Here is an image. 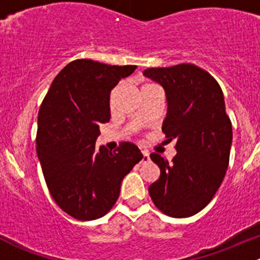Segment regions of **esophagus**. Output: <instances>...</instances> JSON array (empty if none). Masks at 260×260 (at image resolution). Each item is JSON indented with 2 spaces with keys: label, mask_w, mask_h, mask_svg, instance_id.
I'll return each instance as SVG.
<instances>
[{
  "label": "esophagus",
  "mask_w": 260,
  "mask_h": 260,
  "mask_svg": "<svg viewBox=\"0 0 260 260\" xmlns=\"http://www.w3.org/2000/svg\"><path fill=\"white\" fill-rule=\"evenodd\" d=\"M142 162H148L149 161V153L147 151H142Z\"/></svg>",
  "instance_id": "34e87169"
}]
</instances>
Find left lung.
Wrapping results in <instances>:
<instances>
[{"label": "left lung", "instance_id": "8db88e82", "mask_svg": "<svg viewBox=\"0 0 260 260\" xmlns=\"http://www.w3.org/2000/svg\"><path fill=\"white\" fill-rule=\"evenodd\" d=\"M143 75L164 88L167 114L162 132L176 140L177 151L171 164L151 154L161 175L149 186V195L169 216H192L210 203L229 165L233 128L221 88L192 64L149 68Z\"/></svg>", "mask_w": 260, "mask_h": 260}]
</instances>
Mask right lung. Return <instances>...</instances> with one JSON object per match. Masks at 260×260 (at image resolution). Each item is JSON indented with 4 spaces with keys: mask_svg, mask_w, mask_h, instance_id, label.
Wrapping results in <instances>:
<instances>
[{
    "mask_svg": "<svg viewBox=\"0 0 260 260\" xmlns=\"http://www.w3.org/2000/svg\"><path fill=\"white\" fill-rule=\"evenodd\" d=\"M136 69L75 60L56 75L41 104L39 161L52 199L74 219L104 216L117 201L125 175L142 159L131 142L115 152L95 147L101 125L111 119L112 89Z\"/></svg>",
    "mask_w": 260,
    "mask_h": 260,
    "instance_id": "obj_1",
    "label": "right lung"
}]
</instances>
